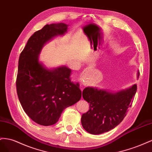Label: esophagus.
<instances>
[{
	"label": "esophagus",
	"mask_w": 152,
	"mask_h": 152,
	"mask_svg": "<svg viewBox=\"0 0 152 152\" xmlns=\"http://www.w3.org/2000/svg\"><path fill=\"white\" fill-rule=\"evenodd\" d=\"M83 81H84V80H83Z\"/></svg>",
	"instance_id": "34e87169"
}]
</instances>
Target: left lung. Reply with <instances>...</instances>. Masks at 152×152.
<instances>
[{"label": "left lung", "instance_id": "1", "mask_svg": "<svg viewBox=\"0 0 152 152\" xmlns=\"http://www.w3.org/2000/svg\"><path fill=\"white\" fill-rule=\"evenodd\" d=\"M139 76L138 71L137 78ZM136 91V84L116 93L94 87L85 88L83 97L90 104V108L81 116L82 126L92 134H101L114 129L126 116Z\"/></svg>", "mask_w": 152, "mask_h": 152}]
</instances>
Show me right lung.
Returning <instances> with one entry per match:
<instances>
[{"label": "right lung", "mask_w": 152, "mask_h": 152, "mask_svg": "<svg viewBox=\"0 0 152 152\" xmlns=\"http://www.w3.org/2000/svg\"><path fill=\"white\" fill-rule=\"evenodd\" d=\"M67 27L64 23L46 25L29 38L20 55L16 83L19 101L30 118L44 126L57 123L63 110L81 97L79 83L71 80V69H48L39 61L43 46L64 35Z\"/></svg>", "instance_id": "right-lung-1"}]
</instances>
